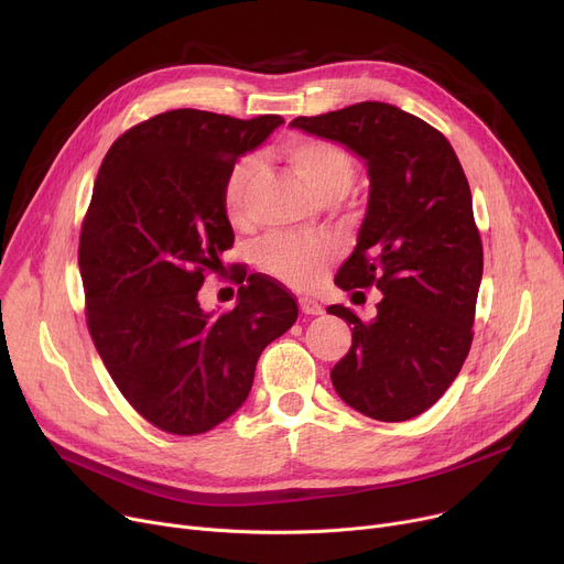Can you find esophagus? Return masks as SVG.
I'll return each instance as SVG.
<instances>
[{"label": "esophagus", "instance_id": "esophagus-1", "mask_svg": "<svg viewBox=\"0 0 564 564\" xmlns=\"http://www.w3.org/2000/svg\"><path fill=\"white\" fill-rule=\"evenodd\" d=\"M300 308H302L304 315H322L324 313L322 304H317L313 297H302L300 300Z\"/></svg>", "mask_w": 564, "mask_h": 564}]
</instances>
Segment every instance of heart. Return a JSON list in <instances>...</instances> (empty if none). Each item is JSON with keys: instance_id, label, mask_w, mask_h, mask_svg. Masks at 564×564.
<instances>
[{"instance_id": "heart-1", "label": "heart", "mask_w": 564, "mask_h": 564, "mask_svg": "<svg viewBox=\"0 0 564 564\" xmlns=\"http://www.w3.org/2000/svg\"><path fill=\"white\" fill-rule=\"evenodd\" d=\"M283 158L300 173L317 198H340L349 192L357 166L351 155L329 139H292L283 145ZM258 173L256 158L237 160L224 181V210L232 224L247 217L249 192ZM262 270L290 288L315 285L329 260L334 258L332 245L306 235H272L258 249Z\"/></svg>"}]
</instances>
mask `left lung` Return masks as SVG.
Returning a JSON list of instances; mask_svg holds the SVG:
<instances>
[{
  "label": "left lung",
  "instance_id": "8db88e82",
  "mask_svg": "<svg viewBox=\"0 0 564 564\" xmlns=\"http://www.w3.org/2000/svg\"><path fill=\"white\" fill-rule=\"evenodd\" d=\"M290 126L338 141L368 164V213L336 285H375L383 300L370 322L327 308L354 327L332 381L366 416L409 421L448 391L473 343L482 242L464 169L446 137L387 102L297 116Z\"/></svg>",
  "mask_w": 564,
  "mask_h": 564
}]
</instances>
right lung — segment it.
<instances>
[{"label": "right lung", "mask_w": 564, "mask_h": 564, "mask_svg": "<svg viewBox=\"0 0 564 564\" xmlns=\"http://www.w3.org/2000/svg\"><path fill=\"white\" fill-rule=\"evenodd\" d=\"M281 123L164 111L118 137L98 171L77 253L86 327L118 391L162 432L224 423L247 400L262 349L300 315L264 274L235 276L228 313H203L196 300L235 240L226 175Z\"/></svg>", "instance_id": "add662e5"}]
</instances>
